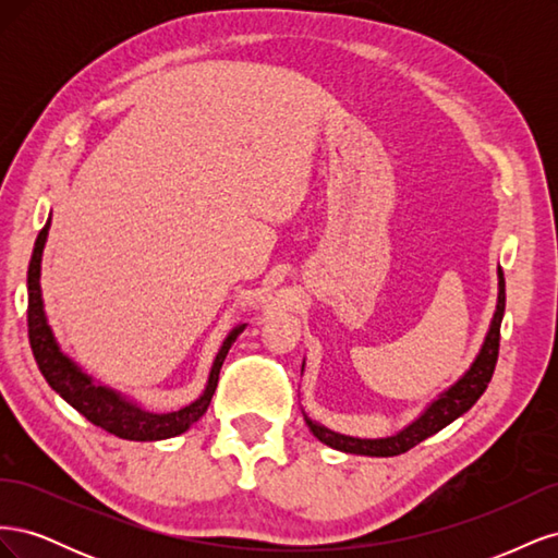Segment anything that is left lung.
Masks as SVG:
<instances>
[{
    "instance_id": "obj_1",
    "label": "left lung",
    "mask_w": 558,
    "mask_h": 558,
    "mask_svg": "<svg viewBox=\"0 0 558 558\" xmlns=\"http://www.w3.org/2000/svg\"><path fill=\"white\" fill-rule=\"evenodd\" d=\"M502 314H505V277H502V269H498V305H496L492 326H488V332L484 337V344L477 353V359L472 361L470 369L459 381L449 386L445 393L437 396L428 404V408L412 421L410 426H404L396 435L375 437V440H369V437H351V435H342V433H335L326 426H320L305 414L310 430L314 433L316 440H320L337 451H344V453L398 456V453L410 451L418 442H424L426 437L435 435L437 430H442L445 426L451 424V421L465 414L472 404L480 400V396L486 391L488 381H492V377H494L496 361H498Z\"/></svg>"
}]
</instances>
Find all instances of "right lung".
I'll return each mask as SVG.
<instances>
[{
	"label": "right lung",
	"instance_id": "1",
	"mask_svg": "<svg viewBox=\"0 0 558 558\" xmlns=\"http://www.w3.org/2000/svg\"><path fill=\"white\" fill-rule=\"evenodd\" d=\"M50 228V218L41 228L39 238L35 242V251H32V260L27 269V332H29V347L35 353V361L41 369L44 379L53 391L72 404V408L86 416L90 424L105 428L107 433L123 437V440L134 442H156L167 440V437H174L189 430L195 421L207 412L211 396L218 384V373H221V365L228 356L232 342L238 340L240 332L246 328V324L232 328L223 340L221 349H218L211 373L207 379L205 391L202 396L185 404L179 412H167V414H154L142 410L137 402H130L121 393H116L113 388H107L102 384H95L93 377H88L83 369L62 353L53 330H50L46 312H44V300H41V253L46 246Z\"/></svg>",
	"mask_w": 558,
	"mask_h": 558
}]
</instances>
